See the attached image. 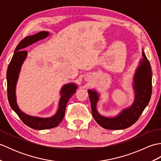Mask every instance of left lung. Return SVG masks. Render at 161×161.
I'll return each instance as SVG.
<instances>
[{
  "mask_svg": "<svg viewBox=\"0 0 161 161\" xmlns=\"http://www.w3.org/2000/svg\"><path fill=\"white\" fill-rule=\"evenodd\" d=\"M142 51V57L140 59L133 77L132 88L134 92V100L131 105L123 108L113 117L102 115L97 108L100 93L94 88L88 90L92 114L95 121L104 129L119 130L129 127L138 120L149 103L152 95V71L143 47Z\"/></svg>",
  "mask_w": 161,
  "mask_h": 161,
  "instance_id": "1",
  "label": "left lung"
}]
</instances>
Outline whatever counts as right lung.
<instances>
[{
  "instance_id": "add662e5",
  "label": "right lung",
  "mask_w": 161,
  "mask_h": 161,
  "mask_svg": "<svg viewBox=\"0 0 161 161\" xmlns=\"http://www.w3.org/2000/svg\"><path fill=\"white\" fill-rule=\"evenodd\" d=\"M49 35L50 32L42 31L36 35L26 36L25 39H23L16 46L12 60L8 66V71H7L8 97L10 107L19 115L24 124L36 130L52 129L59 125L64 117L65 111H66V104L68 100H70L72 95L76 92L77 88H78V85L73 82L64 84L61 88L59 91L60 99L57 111L55 114L51 117L42 118L38 117V116H32L25 114L20 109L16 100V84L22 65L28 56V52L23 50L32 45V43L47 38Z\"/></svg>"
}]
</instances>
